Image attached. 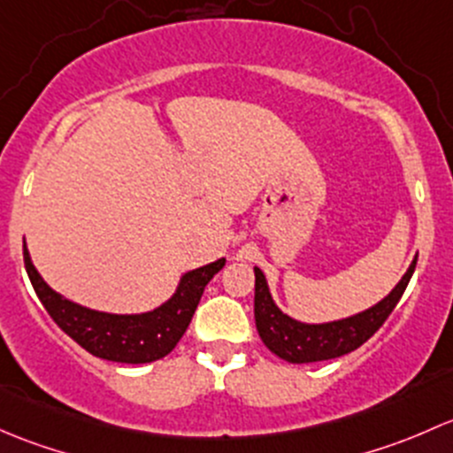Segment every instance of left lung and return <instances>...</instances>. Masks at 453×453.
Returning <instances> with one entry per match:
<instances>
[{"label": "left lung", "instance_id": "left-lung-1", "mask_svg": "<svg viewBox=\"0 0 453 453\" xmlns=\"http://www.w3.org/2000/svg\"><path fill=\"white\" fill-rule=\"evenodd\" d=\"M414 265H417V257L412 259V264L405 270L397 286L393 288V292L372 307L360 311V314L349 316V319L319 325L301 323V320L283 314L277 303L273 301L264 273L255 268V325H257L259 338L264 340V344L274 356L292 362V365H307V362H323L347 356V353L362 347L386 323V319L408 288Z\"/></svg>", "mask_w": 453, "mask_h": 453}]
</instances>
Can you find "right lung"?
Instances as JSON below:
<instances>
[{"mask_svg":"<svg viewBox=\"0 0 453 453\" xmlns=\"http://www.w3.org/2000/svg\"><path fill=\"white\" fill-rule=\"evenodd\" d=\"M23 261L32 288L54 323L91 356L122 365H148L165 357L192 323L204 286L226 264V259H218L185 273L174 295L157 310L143 314H109L88 310L54 292L32 264L26 244Z\"/></svg>","mask_w":453,"mask_h":453,"instance_id":"add662e5","label":"right lung"}]
</instances>
